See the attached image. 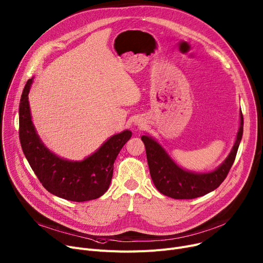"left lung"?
Listing matches in <instances>:
<instances>
[{"label":"left lung","mask_w":263,"mask_h":263,"mask_svg":"<svg viewBox=\"0 0 263 263\" xmlns=\"http://www.w3.org/2000/svg\"><path fill=\"white\" fill-rule=\"evenodd\" d=\"M243 134V115L240 112V128L235 145L226 160L214 171L196 173L182 169L174 163L164 148L150 136L143 135L150 176L156 189L172 199H195L218 188L229 174Z\"/></svg>","instance_id":"1"}]
</instances>
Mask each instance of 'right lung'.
<instances>
[{
	"label": "right lung",
	"instance_id": "add662e5",
	"mask_svg": "<svg viewBox=\"0 0 263 263\" xmlns=\"http://www.w3.org/2000/svg\"><path fill=\"white\" fill-rule=\"evenodd\" d=\"M32 78L28 79L20 100L19 136L22 150L43 187L59 198L84 202L101 197L110 186L116 157L132 136L129 130L110 137L92 155L80 162L61 159L41 142L33 124L28 103Z\"/></svg>",
	"mask_w": 263,
	"mask_h": 263
}]
</instances>
